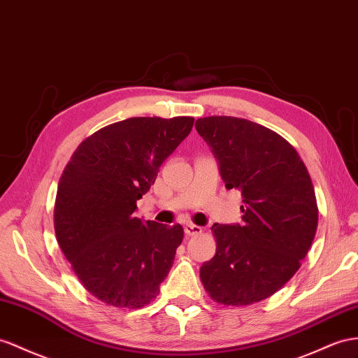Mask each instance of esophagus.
<instances>
[{"mask_svg": "<svg viewBox=\"0 0 358 358\" xmlns=\"http://www.w3.org/2000/svg\"><path fill=\"white\" fill-rule=\"evenodd\" d=\"M185 233H186L187 236H198V234L203 233V227L195 225V224H187V225L185 227Z\"/></svg>", "mask_w": 358, "mask_h": 358, "instance_id": "34e87169", "label": "esophagus"}]
</instances>
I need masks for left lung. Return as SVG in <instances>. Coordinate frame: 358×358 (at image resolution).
Returning a JSON list of instances; mask_svg holds the SVG:
<instances>
[{"label":"left lung","instance_id":"left-lung-1","mask_svg":"<svg viewBox=\"0 0 358 358\" xmlns=\"http://www.w3.org/2000/svg\"><path fill=\"white\" fill-rule=\"evenodd\" d=\"M199 136L219 160L227 189H239V225L215 224V257L201 282L224 306H251L272 296L301 268L317 228L310 173L293 146L269 128L233 116L199 117Z\"/></svg>","mask_w":358,"mask_h":358}]
</instances>
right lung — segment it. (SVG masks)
<instances>
[{
  "mask_svg": "<svg viewBox=\"0 0 358 358\" xmlns=\"http://www.w3.org/2000/svg\"><path fill=\"white\" fill-rule=\"evenodd\" d=\"M194 117H130L78 145L63 171L54 230L83 287L117 308H142L159 295L185 231L134 217L162 163L194 127Z\"/></svg>",
  "mask_w": 358,
  "mask_h": 358,
  "instance_id": "right-lung-1",
  "label": "right lung"
}]
</instances>
